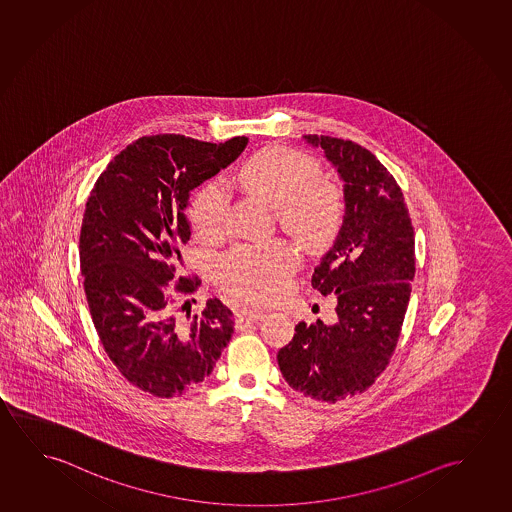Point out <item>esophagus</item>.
Listing matches in <instances>:
<instances>
[{"label": "esophagus", "instance_id": "obj_1", "mask_svg": "<svg viewBox=\"0 0 512 512\" xmlns=\"http://www.w3.org/2000/svg\"><path fill=\"white\" fill-rule=\"evenodd\" d=\"M265 317V311H261V309L256 308H242L238 311V318L242 320V322H256V320H261V318Z\"/></svg>", "mask_w": 512, "mask_h": 512}]
</instances>
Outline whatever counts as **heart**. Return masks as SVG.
Returning <instances> with one entry per match:
<instances>
[{
  "mask_svg": "<svg viewBox=\"0 0 512 512\" xmlns=\"http://www.w3.org/2000/svg\"><path fill=\"white\" fill-rule=\"evenodd\" d=\"M238 183L276 208L281 228L306 251H320L334 240L343 220V195L320 178L318 163L286 147H267L238 171ZM229 197L219 181L206 183L192 201L190 220L203 238L224 226ZM295 267V254L283 242L260 249L240 247L220 261V283L245 301L267 302L283 290Z\"/></svg>",
  "mask_w": 512,
  "mask_h": 512,
  "instance_id": "obj_1",
  "label": "heart"
}]
</instances>
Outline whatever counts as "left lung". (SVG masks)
Segmentation results:
<instances>
[{"instance_id":"8db88e82","label":"left lung","mask_w":512,"mask_h":512,"mask_svg":"<svg viewBox=\"0 0 512 512\" xmlns=\"http://www.w3.org/2000/svg\"><path fill=\"white\" fill-rule=\"evenodd\" d=\"M343 179L345 215L334 245L311 277L336 297V317L295 325L277 352L284 381L304 397L338 402L368 390L390 363L411 297L414 229L388 169L352 140L304 135Z\"/></svg>"}]
</instances>
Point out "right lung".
Masks as SVG:
<instances>
[{"label":"right lung","instance_id":"1","mask_svg":"<svg viewBox=\"0 0 512 512\" xmlns=\"http://www.w3.org/2000/svg\"><path fill=\"white\" fill-rule=\"evenodd\" d=\"M247 142L138 138L108 163L90 192L80 265L92 322L117 370L155 397H179L204 381L235 331L233 313L219 299L188 322L179 320L174 293L188 297L199 286L179 270L190 240V192L235 162Z\"/></svg>","mask_w":512,"mask_h":512}]
</instances>
